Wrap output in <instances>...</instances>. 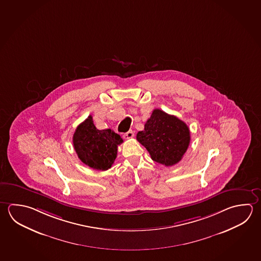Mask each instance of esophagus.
Here are the masks:
<instances>
[{"label":"esophagus","mask_w":261,"mask_h":261,"mask_svg":"<svg viewBox=\"0 0 261 261\" xmlns=\"http://www.w3.org/2000/svg\"><path fill=\"white\" fill-rule=\"evenodd\" d=\"M134 136L133 130H128V133H124L123 137L125 139H132Z\"/></svg>","instance_id":"obj_1"}]
</instances>
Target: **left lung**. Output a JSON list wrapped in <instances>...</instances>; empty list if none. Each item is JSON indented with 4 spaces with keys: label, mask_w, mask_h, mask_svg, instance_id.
<instances>
[{
    "label": "left lung",
    "mask_w": 261,
    "mask_h": 261,
    "mask_svg": "<svg viewBox=\"0 0 261 261\" xmlns=\"http://www.w3.org/2000/svg\"><path fill=\"white\" fill-rule=\"evenodd\" d=\"M136 138L146 148L153 161L172 166L180 161L187 152L190 132L184 121L156 109Z\"/></svg>",
    "instance_id": "1"
}]
</instances>
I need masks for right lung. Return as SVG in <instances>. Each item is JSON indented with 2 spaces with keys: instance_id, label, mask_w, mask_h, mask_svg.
I'll return each instance as SVG.
<instances>
[{
  "instance_id": "add662e5",
  "label": "right lung",
  "mask_w": 261,
  "mask_h": 261,
  "mask_svg": "<svg viewBox=\"0 0 261 261\" xmlns=\"http://www.w3.org/2000/svg\"><path fill=\"white\" fill-rule=\"evenodd\" d=\"M72 142L81 161L93 169L105 171L113 165L123 140L110 128L97 129L89 116L76 128Z\"/></svg>"
}]
</instances>
